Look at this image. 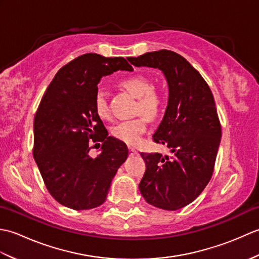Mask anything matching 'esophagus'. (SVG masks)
<instances>
[{
    "label": "esophagus",
    "instance_id": "1",
    "mask_svg": "<svg viewBox=\"0 0 259 259\" xmlns=\"http://www.w3.org/2000/svg\"><path fill=\"white\" fill-rule=\"evenodd\" d=\"M129 153H130V156H135V155H137V153H138V151H137L136 149H134V148H129Z\"/></svg>",
    "mask_w": 259,
    "mask_h": 259
}]
</instances>
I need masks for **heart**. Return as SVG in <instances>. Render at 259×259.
<instances>
[{
    "instance_id": "heart-1",
    "label": "heart",
    "mask_w": 259,
    "mask_h": 259,
    "mask_svg": "<svg viewBox=\"0 0 259 259\" xmlns=\"http://www.w3.org/2000/svg\"><path fill=\"white\" fill-rule=\"evenodd\" d=\"M121 85L128 91L131 96L139 99L137 111L148 118H156L161 110L162 101L157 92L151 91V82L142 75H131L121 81ZM96 113L101 119L110 117L109 106L106 96L102 91H99L95 99ZM147 130V121L144 117L134 120L122 121L114 125L111 134L115 139L123 142L126 146L135 147L140 142L141 137Z\"/></svg>"
}]
</instances>
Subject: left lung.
<instances>
[{
	"label": "left lung",
	"instance_id": "left-lung-1",
	"mask_svg": "<svg viewBox=\"0 0 259 259\" xmlns=\"http://www.w3.org/2000/svg\"><path fill=\"white\" fill-rule=\"evenodd\" d=\"M135 67L159 69L168 83V104L153 134L171 156L144 153L146 172L139 184L150 205L177 210L199 196L210 180L222 128L211 90L200 73L176 52L160 50L128 58Z\"/></svg>",
	"mask_w": 259,
	"mask_h": 259
}]
</instances>
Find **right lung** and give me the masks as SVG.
Returning a JSON list of instances; mask_svg holds the SVG:
<instances>
[{
	"label": "right lung",
	"instance_id": "add662e5",
	"mask_svg": "<svg viewBox=\"0 0 259 259\" xmlns=\"http://www.w3.org/2000/svg\"><path fill=\"white\" fill-rule=\"evenodd\" d=\"M118 70L134 69L122 57H78L58 71L35 113L33 156L37 168L54 199L74 210L102 205L128 158L126 145L108 136L95 110L98 83ZM91 139L103 141L96 158L89 155Z\"/></svg>",
	"mask_w": 259,
	"mask_h": 259
}]
</instances>
